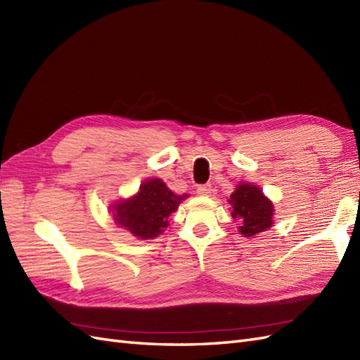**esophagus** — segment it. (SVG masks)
<instances>
[{"label": "esophagus", "mask_w": 360, "mask_h": 360, "mask_svg": "<svg viewBox=\"0 0 360 360\" xmlns=\"http://www.w3.org/2000/svg\"><path fill=\"white\" fill-rule=\"evenodd\" d=\"M211 193V186L210 184H204V186H199L198 187V195L199 196H210Z\"/></svg>", "instance_id": "obj_1"}]
</instances>
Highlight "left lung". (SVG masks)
<instances>
[{
	"label": "left lung",
	"instance_id": "1",
	"mask_svg": "<svg viewBox=\"0 0 360 360\" xmlns=\"http://www.w3.org/2000/svg\"><path fill=\"white\" fill-rule=\"evenodd\" d=\"M233 207L231 216L238 222V231L252 237L269 229L274 224V205L263 191L252 184H240L229 196Z\"/></svg>",
	"mask_w": 360,
	"mask_h": 360
}]
</instances>
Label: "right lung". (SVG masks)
Masks as SVG:
<instances>
[{
	"label": "right lung",
	"mask_w": 360,
	"mask_h": 360,
	"mask_svg": "<svg viewBox=\"0 0 360 360\" xmlns=\"http://www.w3.org/2000/svg\"><path fill=\"white\" fill-rule=\"evenodd\" d=\"M188 196L174 195L161 179L152 178L141 184L135 196L117 202L110 211L117 225L147 240L160 236L169 226L170 214Z\"/></svg>",
	"instance_id": "right-lung-1"
}]
</instances>
